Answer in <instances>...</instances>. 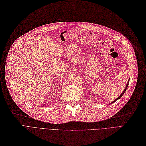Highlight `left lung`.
<instances>
[{"label":"left lung","instance_id":"obj_1","mask_svg":"<svg viewBox=\"0 0 146 146\" xmlns=\"http://www.w3.org/2000/svg\"><path fill=\"white\" fill-rule=\"evenodd\" d=\"M129 81H130V78H129V81H128V82H127V85H126V86H125V89H124V90L123 91V92L122 93L121 95H120V96L118 97V98H117L115 100H114L113 101H112L110 104H112V103H114L115 102H116L117 100H118L119 99H120L121 97H122V96H123L124 94V93L125 92V91H126V90H127V87H128V85H129Z\"/></svg>","mask_w":146,"mask_h":146}]
</instances>
